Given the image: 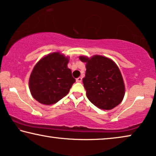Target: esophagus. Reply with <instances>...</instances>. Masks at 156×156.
I'll list each match as a JSON object with an SVG mask.
<instances>
[{
    "label": "esophagus",
    "instance_id": "34e87169",
    "mask_svg": "<svg viewBox=\"0 0 156 156\" xmlns=\"http://www.w3.org/2000/svg\"><path fill=\"white\" fill-rule=\"evenodd\" d=\"M76 82H77V83H81V82H82V78H80V77L78 78L77 79H76Z\"/></svg>",
    "mask_w": 156,
    "mask_h": 156
}]
</instances>
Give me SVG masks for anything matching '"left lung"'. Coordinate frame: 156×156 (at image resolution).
Returning a JSON list of instances; mask_svg holds the SVG:
<instances>
[{
    "label": "left lung",
    "instance_id": "obj_1",
    "mask_svg": "<svg viewBox=\"0 0 156 156\" xmlns=\"http://www.w3.org/2000/svg\"><path fill=\"white\" fill-rule=\"evenodd\" d=\"M85 63V77L83 79L86 95L100 109L111 110L122 102L125 85L121 71L116 63L108 57L94 55L79 56Z\"/></svg>",
    "mask_w": 156,
    "mask_h": 156
}]
</instances>
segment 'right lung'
<instances>
[{
	"instance_id": "add662e5",
	"label": "right lung",
	"mask_w": 156,
	"mask_h": 156,
	"mask_svg": "<svg viewBox=\"0 0 156 156\" xmlns=\"http://www.w3.org/2000/svg\"><path fill=\"white\" fill-rule=\"evenodd\" d=\"M69 56L59 51L40 58L32 69L29 79L31 95L42 105L55 104L69 93L75 78L68 68Z\"/></svg>"
}]
</instances>
